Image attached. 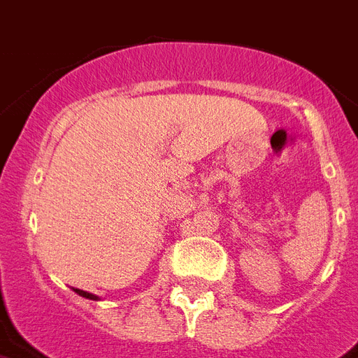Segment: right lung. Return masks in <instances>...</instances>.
<instances>
[{
    "instance_id": "add662e5",
    "label": "right lung",
    "mask_w": 358,
    "mask_h": 358,
    "mask_svg": "<svg viewBox=\"0 0 358 358\" xmlns=\"http://www.w3.org/2000/svg\"><path fill=\"white\" fill-rule=\"evenodd\" d=\"M75 292H77L78 296H83V298H86V300H94V301H99V296L92 294V292H86V290H80V289H73Z\"/></svg>"
}]
</instances>
